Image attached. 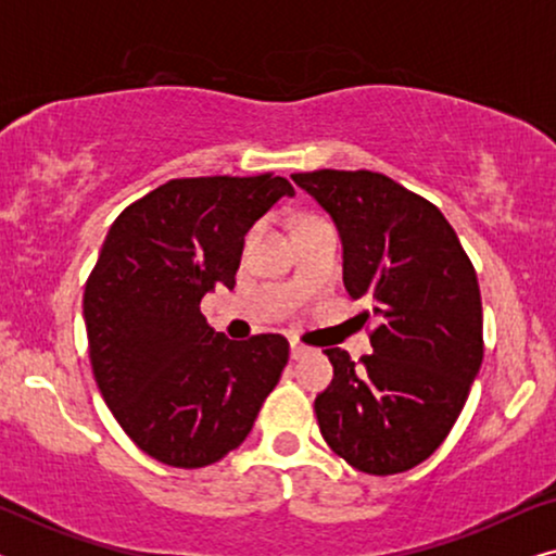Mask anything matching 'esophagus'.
Masks as SVG:
<instances>
[{
  "label": "esophagus",
  "mask_w": 556,
  "mask_h": 556,
  "mask_svg": "<svg viewBox=\"0 0 556 556\" xmlns=\"http://www.w3.org/2000/svg\"><path fill=\"white\" fill-rule=\"evenodd\" d=\"M311 349L306 344H301L299 339H291V356L293 359H301V356H306Z\"/></svg>",
  "instance_id": "esophagus-1"
}]
</instances>
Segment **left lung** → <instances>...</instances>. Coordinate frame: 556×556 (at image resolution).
Here are the masks:
<instances>
[{
  "label": "left lung",
  "instance_id": "left-lung-1",
  "mask_svg": "<svg viewBox=\"0 0 556 556\" xmlns=\"http://www.w3.org/2000/svg\"><path fill=\"white\" fill-rule=\"evenodd\" d=\"M329 212L344 245V286L377 316L375 352L324 349L333 379L314 402L339 458L392 476L430 458L466 405L483 362L476 268L435 204L379 172L291 174Z\"/></svg>",
  "mask_w": 556,
  "mask_h": 556
}]
</instances>
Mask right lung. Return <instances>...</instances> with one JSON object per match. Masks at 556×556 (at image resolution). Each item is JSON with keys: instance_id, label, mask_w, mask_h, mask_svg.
I'll return each mask as SVG.
<instances>
[{"instance_id": "right-lung-1", "label": "right lung", "mask_w": 556, "mask_h": 556, "mask_svg": "<svg viewBox=\"0 0 556 556\" xmlns=\"http://www.w3.org/2000/svg\"><path fill=\"white\" fill-rule=\"evenodd\" d=\"M291 181L169 179L121 212L83 293L88 356L105 405L143 453L204 468L235 451L288 364L280 333L232 341L202 316L235 286L245 232Z\"/></svg>"}]
</instances>
